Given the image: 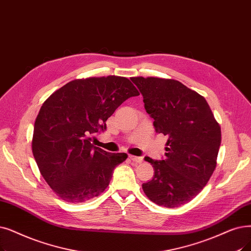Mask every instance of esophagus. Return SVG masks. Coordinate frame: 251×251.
I'll return each mask as SVG.
<instances>
[{
  "label": "esophagus",
  "instance_id": "1",
  "mask_svg": "<svg viewBox=\"0 0 251 251\" xmlns=\"http://www.w3.org/2000/svg\"><path fill=\"white\" fill-rule=\"evenodd\" d=\"M129 158L131 159L133 162H135V163H141V162H143V158H141V157H137V156H133V155H129Z\"/></svg>",
  "mask_w": 251,
  "mask_h": 251
}]
</instances>
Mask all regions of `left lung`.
Wrapping results in <instances>:
<instances>
[{
	"label": "left lung",
	"instance_id": "8db88e82",
	"mask_svg": "<svg viewBox=\"0 0 251 251\" xmlns=\"http://www.w3.org/2000/svg\"><path fill=\"white\" fill-rule=\"evenodd\" d=\"M131 81L143 94L156 132L168 137L164 159L145 158L155 172L143 190L160 206L186 204L203 190L216 167L221 126L204 97L180 82L152 77Z\"/></svg>",
	"mask_w": 251,
	"mask_h": 251
}]
</instances>
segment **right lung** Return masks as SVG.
<instances>
[{
  "mask_svg": "<svg viewBox=\"0 0 251 251\" xmlns=\"http://www.w3.org/2000/svg\"><path fill=\"white\" fill-rule=\"evenodd\" d=\"M137 95L130 80L108 75L71 81L43 103L31 149L41 174L59 198L81 203L107 188L127 154L105 151L91 141L106 129L117 108Z\"/></svg>",
  "mask_w": 251,
  "mask_h": 251,
  "instance_id": "add662e5",
  "label": "right lung"
}]
</instances>
